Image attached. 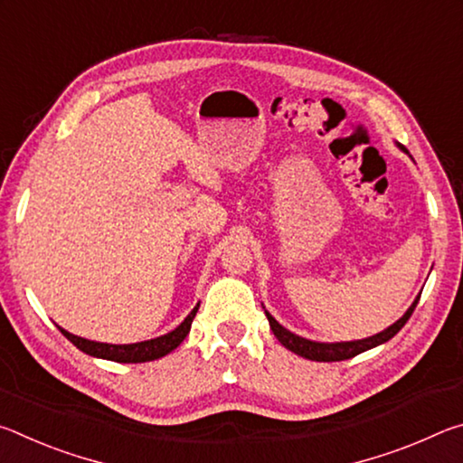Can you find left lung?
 <instances>
[{
    "instance_id": "1",
    "label": "left lung",
    "mask_w": 463,
    "mask_h": 463,
    "mask_svg": "<svg viewBox=\"0 0 463 463\" xmlns=\"http://www.w3.org/2000/svg\"><path fill=\"white\" fill-rule=\"evenodd\" d=\"M398 145V143H396ZM398 148L404 153H409L402 145H398ZM419 298L420 294L414 298V302L409 307V310L404 312V315L396 320L394 325H390L388 328H383L382 333L378 335H372L367 336V339H359V341H341V343H320V341H310V339H304V336L296 335L292 331H288L286 326H281L276 318H273L268 310H265V317L269 320V326L273 335H276V339L284 345L286 349L292 351V354L300 355L304 359H310V362H343V359H351L359 354H364L367 349H373L378 347V345L390 341L392 336H394L401 328L406 325V320L411 318V315L417 308L419 304Z\"/></svg>"
}]
</instances>
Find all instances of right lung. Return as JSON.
I'll return each mask as SVG.
<instances>
[{"instance_id": "obj_1", "label": "right lung", "mask_w": 463, "mask_h": 463, "mask_svg": "<svg viewBox=\"0 0 463 463\" xmlns=\"http://www.w3.org/2000/svg\"><path fill=\"white\" fill-rule=\"evenodd\" d=\"M200 308V302L195 304L194 310L184 318L182 325H177L174 331H169L161 336H155V339L148 341H140V343H130V345H109V343H98V341H90L83 339V336L71 335L65 328H61V333L71 341L77 349L83 351L91 357H99V359H108V362H118V364H145V362H153V359L165 357L171 351L177 349L182 341L187 336L194 323L195 312Z\"/></svg>"}]
</instances>
